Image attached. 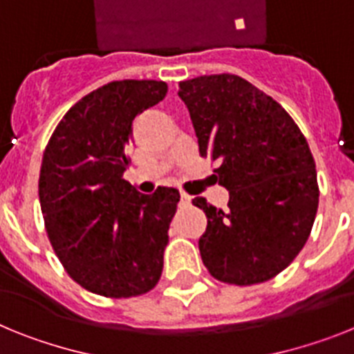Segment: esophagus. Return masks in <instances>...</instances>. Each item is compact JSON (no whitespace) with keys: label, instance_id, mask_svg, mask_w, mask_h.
Returning a JSON list of instances; mask_svg holds the SVG:
<instances>
[{"label":"esophagus","instance_id":"1","mask_svg":"<svg viewBox=\"0 0 354 354\" xmlns=\"http://www.w3.org/2000/svg\"><path fill=\"white\" fill-rule=\"evenodd\" d=\"M190 199H192V198H190L189 194H181L180 203H181V205H183V207H189V205H190Z\"/></svg>","mask_w":354,"mask_h":354}]
</instances>
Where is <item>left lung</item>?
I'll return each mask as SVG.
<instances>
[{"label": "left lung", "mask_w": 354, "mask_h": 354, "mask_svg": "<svg viewBox=\"0 0 354 354\" xmlns=\"http://www.w3.org/2000/svg\"><path fill=\"white\" fill-rule=\"evenodd\" d=\"M178 96L199 155L219 162L214 173L230 190L226 210L192 199L207 214L203 263L224 283H263L294 262L317 214V171L305 135L278 101L236 75L180 82Z\"/></svg>", "instance_id": "obj_1"}]
</instances>
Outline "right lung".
<instances>
[{
    "label": "right lung",
    "mask_w": 354,
    "mask_h": 354,
    "mask_svg": "<svg viewBox=\"0 0 354 354\" xmlns=\"http://www.w3.org/2000/svg\"><path fill=\"white\" fill-rule=\"evenodd\" d=\"M165 94L156 80L110 82L67 110L44 149L39 199L48 239L67 274L100 296H142L162 276L180 192L140 194L122 173L135 118Z\"/></svg>",
    "instance_id": "add662e5"
}]
</instances>
